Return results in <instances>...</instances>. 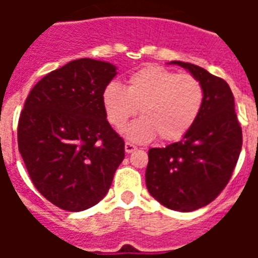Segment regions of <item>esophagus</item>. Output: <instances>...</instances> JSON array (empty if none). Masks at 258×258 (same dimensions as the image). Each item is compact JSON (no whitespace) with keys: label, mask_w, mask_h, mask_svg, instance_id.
Returning a JSON list of instances; mask_svg holds the SVG:
<instances>
[{"label":"esophagus","mask_w":258,"mask_h":258,"mask_svg":"<svg viewBox=\"0 0 258 258\" xmlns=\"http://www.w3.org/2000/svg\"><path fill=\"white\" fill-rule=\"evenodd\" d=\"M124 150L127 154H131V153H134L135 150H138V147L135 145H133V143H130V142H125Z\"/></svg>","instance_id":"1"}]
</instances>
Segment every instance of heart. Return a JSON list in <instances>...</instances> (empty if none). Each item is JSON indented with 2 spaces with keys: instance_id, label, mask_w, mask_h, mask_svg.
I'll list each match as a JSON object with an SVG mask.
<instances>
[{
  "instance_id": "b5f03b06",
  "label": "heart",
  "mask_w": 258,
  "mask_h": 258,
  "mask_svg": "<svg viewBox=\"0 0 258 258\" xmlns=\"http://www.w3.org/2000/svg\"><path fill=\"white\" fill-rule=\"evenodd\" d=\"M107 119L121 128L138 112L141 117L124 128L127 139L147 143L157 135L162 142H176L191 130L200 116L205 91L191 75H178L159 66H146L134 72L127 87L109 83L101 93Z\"/></svg>"
}]
</instances>
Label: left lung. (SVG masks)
<instances>
[{"label": "left lung", "instance_id": "1", "mask_svg": "<svg viewBox=\"0 0 258 258\" xmlns=\"http://www.w3.org/2000/svg\"><path fill=\"white\" fill-rule=\"evenodd\" d=\"M187 70L204 87L200 116L179 142L149 150L146 186L163 206L192 212L218 197L236 167L242 131L234 109V96L224 79L198 66L171 61Z\"/></svg>", "mask_w": 258, "mask_h": 258}]
</instances>
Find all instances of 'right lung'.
I'll return each mask as SVG.
<instances>
[{
	"label": "right lung",
	"instance_id": "obj_1",
	"mask_svg": "<svg viewBox=\"0 0 258 258\" xmlns=\"http://www.w3.org/2000/svg\"><path fill=\"white\" fill-rule=\"evenodd\" d=\"M116 67L79 58L33 87L18 120V150L46 200L82 212L108 192L124 159V141L109 125L101 93Z\"/></svg>",
	"mask_w": 258,
	"mask_h": 258
}]
</instances>
